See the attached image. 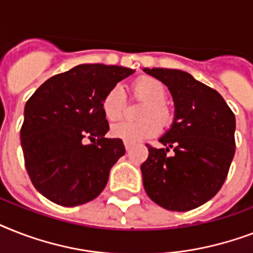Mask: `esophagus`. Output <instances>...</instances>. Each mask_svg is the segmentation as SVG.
Here are the masks:
<instances>
[{
    "mask_svg": "<svg viewBox=\"0 0 253 253\" xmlns=\"http://www.w3.org/2000/svg\"><path fill=\"white\" fill-rule=\"evenodd\" d=\"M125 148H126L127 151H130L131 148H132V143H130V142H125Z\"/></svg>",
    "mask_w": 253,
    "mask_h": 253,
    "instance_id": "obj_1",
    "label": "esophagus"
}]
</instances>
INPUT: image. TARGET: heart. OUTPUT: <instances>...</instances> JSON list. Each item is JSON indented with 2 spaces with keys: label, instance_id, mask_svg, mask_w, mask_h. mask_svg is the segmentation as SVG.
<instances>
[{
  "label": "heart",
  "instance_id": "obj_1",
  "mask_svg": "<svg viewBox=\"0 0 253 253\" xmlns=\"http://www.w3.org/2000/svg\"><path fill=\"white\" fill-rule=\"evenodd\" d=\"M131 94L135 98L142 99L144 103L139 110V118L136 122H119L111 127V134L115 138L122 139L123 142L135 143L143 139L152 138L160 130L158 122L166 126L172 119L170 109L166 103L167 89L162 81L152 76H140L131 84ZM103 115L107 121L115 122L123 114L125 109V91L121 85H114L103 95L102 103Z\"/></svg>",
  "mask_w": 253,
  "mask_h": 253
}]
</instances>
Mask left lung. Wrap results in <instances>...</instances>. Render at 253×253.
Listing matches in <instances>:
<instances>
[{"label": "left lung", "mask_w": 253, "mask_h": 253, "mask_svg": "<svg viewBox=\"0 0 253 253\" xmlns=\"http://www.w3.org/2000/svg\"><path fill=\"white\" fill-rule=\"evenodd\" d=\"M143 71L166 84L174 101V121L159 139L164 147L147 144L143 185L159 206L189 211L211 200L227 177L235 155V115L215 89L184 71Z\"/></svg>", "instance_id": "8db88e82"}]
</instances>
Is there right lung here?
Instances as JSON below:
<instances>
[{"label":"right lung","mask_w":253,"mask_h":253,"mask_svg":"<svg viewBox=\"0 0 253 253\" xmlns=\"http://www.w3.org/2000/svg\"><path fill=\"white\" fill-rule=\"evenodd\" d=\"M135 71L81 64L43 83L25 106L21 144L30 180L53 204L73 208L99 196L111 167L125 155L122 139H107L103 95ZM87 137L94 143L85 145Z\"/></svg>","instance_id":"1"}]
</instances>
